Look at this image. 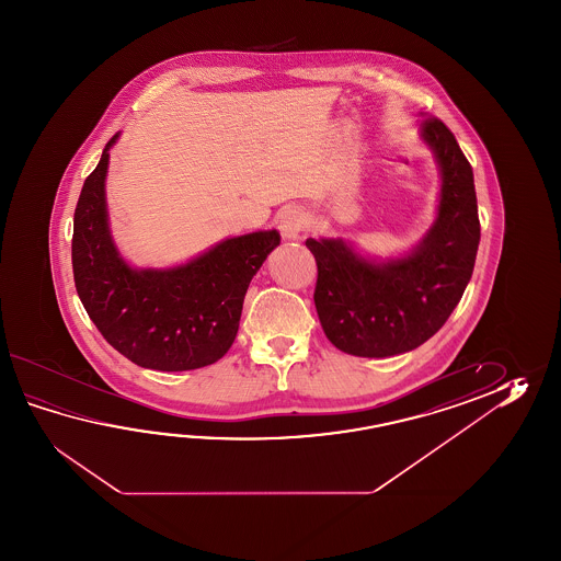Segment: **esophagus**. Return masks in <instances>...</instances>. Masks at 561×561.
I'll list each match as a JSON object with an SVG mask.
<instances>
[{
	"instance_id": "1",
	"label": "esophagus",
	"mask_w": 561,
	"mask_h": 561,
	"mask_svg": "<svg viewBox=\"0 0 561 561\" xmlns=\"http://www.w3.org/2000/svg\"><path fill=\"white\" fill-rule=\"evenodd\" d=\"M307 228V216L297 208V206H288L278 218V230L283 234V239L297 240Z\"/></svg>"
}]
</instances>
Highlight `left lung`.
<instances>
[{
  "instance_id": "8db88e82",
  "label": "left lung",
  "mask_w": 561,
  "mask_h": 561,
  "mask_svg": "<svg viewBox=\"0 0 561 561\" xmlns=\"http://www.w3.org/2000/svg\"><path fill=\"white\" fill-rule=\"evenodd\" d=\"M442 170L437 220L403 259L370 263L345 240L309 239L317 261L314 307L322 331L355 357H393L442 329L473 275L479 247L473 170L442 119L421 124Z\"/></svg>"
}]
</instances>
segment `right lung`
Here are the masks:
<instances>
[{"mask_svg":"<svg viewBox=\"0 0 561 561\" xmlns=\"http://www.w3.org/2000/svg\"><path fill=\"white\" fill-rule=\"evenodd\" d=\"M85 179L73 213V283L88 317L124 357L154 370H191L227 355L252 276L280 244L276 230L222 240L191 263L136 271L110 237L107 150Z\"/></svg>","mask_w":561,"mask_h":561,"instance_id":"add662e5","label":"right lung"}]
</instances>
